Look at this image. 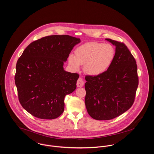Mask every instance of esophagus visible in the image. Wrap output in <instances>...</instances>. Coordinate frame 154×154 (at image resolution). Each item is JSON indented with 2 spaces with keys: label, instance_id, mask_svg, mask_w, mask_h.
<instances>
[{
  "label": "esophagus",
  "instance_id": "esophagus-1",
  "mask_svg": "<svg viewBox=\"0 0 154 154\" xmlns=\"http://www.w3.org/2000/svg\"><path fill=\"white\" fill-rule=\"evenodd\" d=\"M84 82L83 79L81 78H79L78 81H77V83L76 85L78 87H82L84 86Z\"/></svg>",
  "mask_w": 154,
  "mask_h": 154
}]
</instances>
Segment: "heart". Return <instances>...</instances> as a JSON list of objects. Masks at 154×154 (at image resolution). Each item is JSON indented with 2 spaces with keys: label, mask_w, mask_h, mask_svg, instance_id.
Listing matches in <instances>:
<instances>
[{
  "label": "heart",
  "mask_w": 154,
  "mask_h": 154,
  "mask_svg": "<svg viewBox=\"0 0 154 154\" xmlns=\"http://www.w3.org/2000/svg\"><path fill=\"white\" fill-rule=\"evenodd\" d=\"M115 50L111 45L98 42L85 43L75 51V56L70 55L69 63L74 70H78L81 65L88 75L98 76L108 70L114 60Z\"/></svg>",
  "instance_id": "obj_1"
}]
</instances>
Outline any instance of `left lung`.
<instances>
[{"label": "left lung", "instance_id": "8db88e82", "mask_svg": "<svg viewBox=\"0 0 154 154\" xmlns=\"http://www.w3.org/2000/svg\"><path fill=\"white\" fill-rule=\"evenodd\" d=\"M115 46V56L109 68L98 76L86 75L85 102L94 119H113L133 105L138 86L137 65L126 45L106 39Z\"/></svg>", "mask_w": 154, "mask_h": 154}]
</instances>
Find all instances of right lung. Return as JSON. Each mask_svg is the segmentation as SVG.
Here are the masks:
<instances>
[{"instance_id":"right-lung-1","label":"right lung","mask_w":154,"mask_h":154,"mask_svg":"<svg viewBox=\"0 0 154 154\" xmlns=\"http://www.w3.org/2000/svg\"><path fill=\"white\" fill-rule=\"evenodd\" d=\"M79 38L45 36L30 43L16 66L15 84L22 107L35 117L53 119L64 111V98L76 88L79 75L66 72L67 60Z\"/></svg>"}]
</instances>
